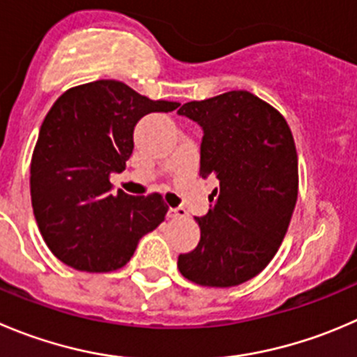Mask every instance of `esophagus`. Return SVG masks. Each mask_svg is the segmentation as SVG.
<instances>
[{
  "mask_svg": "<svg viewBox=\"0 0 357 357\" xmlns=\"http://www.w3.org/2000/svg\"><path fill=\"white\" fill-rule=\"evenodd\" d=\"M185 215H188V212H185L184 208H169L168 210L169 219H181V217H185Z\"/></svg>",
  "mask_w": 357,
  "mask_h": 357,
  "instance_id": "obj_1",
  "label": "esophagus"
}]
</instances>
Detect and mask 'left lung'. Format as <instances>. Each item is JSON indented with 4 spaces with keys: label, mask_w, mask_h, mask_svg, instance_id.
I'll list each match as a JSON object with an SVG mask.
<instances>
[{
    "label": "left lung",
    "mask_w": 357,
    "mask_h": 357,
    "mask_svg": "<svg viewBox=\"0 0 357 357\" xmlns=\"http://www.w3.org/2000/svg\"><path fill=\"white\" fill-rule=\"evenodd\" d=\"M178 115L203 128L199 176L217 178L210 210L196 217L199 243L178 256L191 282L231 287L273 259L298 199V154L286 119L249 91L189 101Z\"/></svg>",
    "instance_id": "8db88e82"
}]
</instances>
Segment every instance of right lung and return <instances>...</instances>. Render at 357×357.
<instances>
[{
  "label": "right lung",
  "mask_w": 357,
  "mask_h": 357,
  "mask_svg": "<svg viewBox=\"0 0 357 357\" xmlns=\"http://www.w3.org/2000/svg\"><path fill=\"white\" fill-rule=\"evenodd\" d=\"M176 107L119 80L71 87L57 98L40 128L29 178L36 224L57 259L80 271L119 270L165 220L161 195H112L110 173L126 168L137 122Z\"/></svg>",
  "instance_id": "1"
}]
</instances>
